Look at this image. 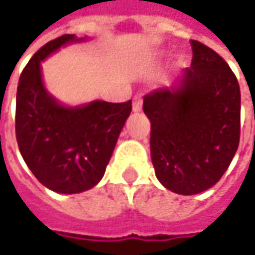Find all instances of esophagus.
Wrapping results in <instances>:
<instances>
[{"label":"esophagus","instance_id":"34e87169","mask_svg":"<svg viewBox=\"0 0 255 255\" xmlns=\"http://www.w3.org/2000/svg\"><path fill=\"white\" fill-rule=\"evenodd\" d=\"M142 103H143V95L142 93H136L133 98V111L134 112H140L142 111Z\"/></svg>","mask_w":255,"mask_h":255}]
</instances>
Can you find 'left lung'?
Wrapping results in <instances>:
<instances>
[{"instance_id":"8db88e82","label":"left lung","mask_w":255,"mask_h":255,"mask_svg":"<svg viewBox=\"0 0 255 255\" xmlns=\"http://www.w3.org/2000/svg\"><path fill=\"white\" fill-rule=\"evenodd\" d=\"M193 59L179 84L144 96L156 177L177 194L220 180L240 142V86L227 62L191 39Z\"/></svg>"}]
</instances>
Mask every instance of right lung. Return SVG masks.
Returning a JSON list of instances; mask_svg holds the SVG:
<instances>
[{
	"instance_id": "obj_1",
	"label": "right lung",
	"mask_w": 255,
	"mask_h": 255,
	"mask_svg": "<svg viewBox=\"0 0 255 255\" xmlns=\"http://www.w3.org/2000/svg\"><path fill=\"white\" fill-rule=\"evenodd\" d=\"M74 41L81 39L65 34L35 52L19 76L15 111L16 142L26 166L44 186L64 194L99 183L132 112V101L66 108L46 92L41 61Z\"/></svg>"
}]
</instances>
